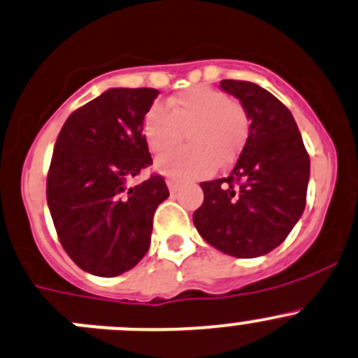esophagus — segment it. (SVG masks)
I'll return each instance as SVG.
<instances>
[{
  "mask_svg": "<svg viewBox=\"0 0 358 358\" xmlns=\"http://www.w3.org/2000/svg\"><path fill=\"white\" fill-rule=\"evenodd\" d=\"M166 183H168L169 192H176V190H178V187H180V182H178V180H175V178H166Z\"/></svg>",
  "mask_w": 358,
  "mask_h": 358,
  "instance_id": "1",
  "label": "esophagus"
}]
</instances>
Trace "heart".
Wrapping results in <instances>:
<instances>
[{"label":"heart","mask_w":358,"mask_h":358,"mask_svg":"<svg viewBox=\"0 0 358 358\" xmlns=\"http://www.w3.org/2000/svg\"><path fill=\"white\" fill-rule=\"evenodd\" d=\"M248 115L238 103L211 87H192L168 99V110H148L143 134L154 154L178 147L189 131L190 147L162 155L155 168L176 180L206 176L217 162H229L239 154L248 136Z\"/></svg>","instance_id":"1"}]
</instances>
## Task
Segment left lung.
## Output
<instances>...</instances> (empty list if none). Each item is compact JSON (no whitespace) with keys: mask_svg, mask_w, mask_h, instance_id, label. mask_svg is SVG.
Returning a JSON list of instances; mask_svg holds the SVG:
<instances>
[{"mask_svg":"<svg viewBox=\"0 0 358 358\" xmlns=\"http://www.w3.org/2000/svg\"><path fill=\"white\" fill-rule=\"evenodd\" d=\"M250 119L246 143L229 176L203 182L197 232L220 252L253 259L285 241L306 206L310 155L290 110L260 85L222 80Z\"/></svg>","mask_w":358,"mask_h":358,"instance_id":"8db88e82","label":"left lung"}]
</instances>
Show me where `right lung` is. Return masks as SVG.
Returning a JSON list of instances; mask_svg holds the SVG:
<instances>
[{
  "label": "right lung",
  "mask_w": 358,
  "mask_h": 358,
  "mask_svg": "<svg viewBox=\"0 0 358 358\" xmlns=\"http://www.w3.org/2000/svg\"><path fill=\"white\" fill-rule=\"evenodd\" d=\"M157 89H108L68 117L55 141L47 203L64 252L91 275L113 278L148 252L152 222L169 190L152 164L143 120Z\"/></svg>",
  "instance_id": "obj_1"
}]
</instances>
